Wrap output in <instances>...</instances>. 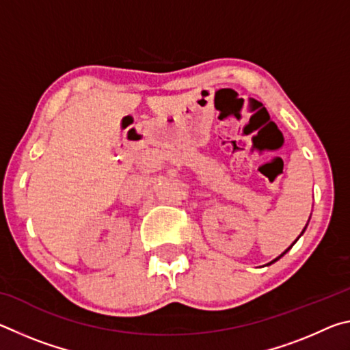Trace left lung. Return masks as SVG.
Segmentation results:
<instances>
[{"label": "left lung", "instance_id": "1", "mask_svg": "<svg viewBox=\"0 0 350 350\" xmlns=\"http://www.w3.org/2000/svg\"><path fill=\"white\" fill-rule=\"evenodd\" d=\"M304 230H306V227H304ZM304 230H303V233H304ZM303 233H301V234H303ZM301 234H299V236H301ZM295 242H296V241H295ZM295 242H293V244H295ZM293 244H292V245H290V247L287 248V250H286V252H284V253H281V254H280V256H278V258H275L273 260H271V262H269L267 265H270V264H273V262H276V260H278V259H281V258L284 256V254H286V253H287V252L290 250V248H292V247H293Z\"/></svg>", "mask_w": 350, "mask_h": 350}]
</instances>
